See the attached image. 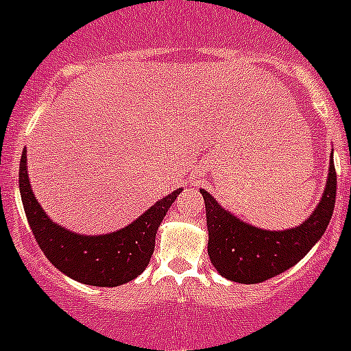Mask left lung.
Segmentation results:
<instances>
[{"instance_id":"1","label":"left lung","mask_w":351,"mask_h":351,"mask_svg":"<svg viewBox=\"0 0 351 351\" xmlns=\"http://www.w3.org/2000/svg\"><path fill=\"white\" fill-rule=\"evenodd\" d=\"M200 193L206 202L207 252L214 269L234 283H262L293 267L324 234L336 202L335 161L331 154L328 182L315 209L304 223L288 230H262L245 223L221 207L207 190L200 189Z\"/></svg>"}]
</instances>
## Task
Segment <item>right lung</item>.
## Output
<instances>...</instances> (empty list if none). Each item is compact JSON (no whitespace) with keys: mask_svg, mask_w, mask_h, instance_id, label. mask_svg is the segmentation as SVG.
<instances>
[{"mask_svg":"<svg viewBox=\"0 0 351 351\" xmlns=\"http://www.w3.org/2000/svg\"><path fill=\"white\" fill-rule=\"evenodd\" d=\"M19 186L29 226L47 261L78 283L106 288L120 287L144 273L154 252L159 224L183 190L162 197L128 226L111 233L84 234L54 223L37 202L27 173L25 149L20 159Z\"/></svg>","mask_w":351,"mask_h":351,"instance_id":"1","label":"right lung"}]
</instances>
